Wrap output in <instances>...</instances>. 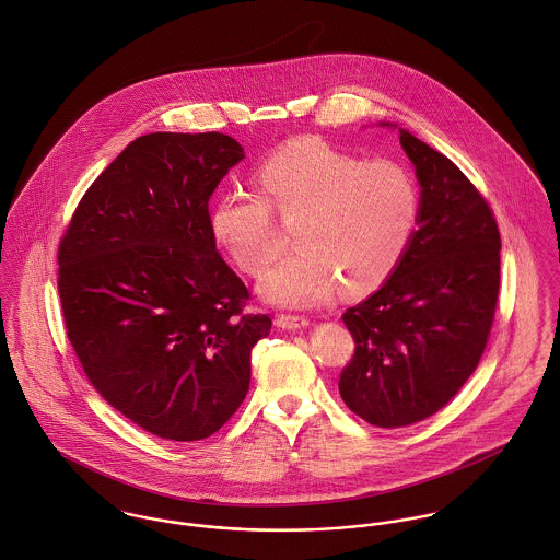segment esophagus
Masks as SVG:
<instances>
[{
  "label": "esophagus",
  "mask_w": 560,
  "mask_h": 560,
  "mask_svg": "<svg viewBox=\"0 0 560 560\" xmlns=\"http://www.w3.org/2000/svg\"><path fill=\"white\" fill-rule=\"evenodd\" d=\"M277 326L285 328V330H301L310 326V319L305 315H290V313H281L277 317Z\"/></svg>",
  "instance_id": "obj_1"
}]
</instances>
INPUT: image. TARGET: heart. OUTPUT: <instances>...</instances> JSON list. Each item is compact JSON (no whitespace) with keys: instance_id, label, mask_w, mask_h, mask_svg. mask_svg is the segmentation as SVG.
Segmentation results:
<instances>
[{"instance_id":"obj_1","label":"heart","mask_w":560,"mask_h":560,"mask_svg":"<svg viewBox=\"0 0 560 560\" xmlns=\"http://www.w3.org/2000/svg\"><path fill=\"white\" fill-rule=\"evenodd\" d=\"M255 180L259 192L234 188L214 201L210 230L245 275L259 277L279 253L272 212L294 221L296 250L259 285L270 303L313 307L339 283L352 294L368 292L410 247L419 188L395 161H365L319 139H299L275 150Z\"/></svg>"}]
</instances>
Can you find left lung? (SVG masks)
<instances>
[{"instance_id":"obj_1","label":"left lung","mask_w":560,"mask_h":560,"mask_svg":"<svg viewBox=\"0 0 560 560\" xmlns=\"http://www.w3.org/2000/svg\"><path fill=\"white\" fill-rule=\"evenodd\" d=\"M399 141L421 185L419 230L384 285L341 315L357 348L339 393L375 428L419 423L457 395L486 350L500 288V234L486 197L408 130Z\"/></svg>"}]
</instances>
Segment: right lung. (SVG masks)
<instances>
[{
	"label": "right lung",
	"mask_w": 560,
	"mask_h": 560,
	"mask_svg": "<svg viewBox=\"0 0 560 560\" xmlns=\"http://www.w3.org/2000/svg\"><path fill=\"white\" fill-rule=\"evenodd\" d=\"M245 159L223 132L137 137L81 197L58 250L66 335L94 388L150 434L190 442L243 404L270 332L217 250L208 201Z\"/></svg>",
	"instance_id": "add662e5"
}]
</instances>
